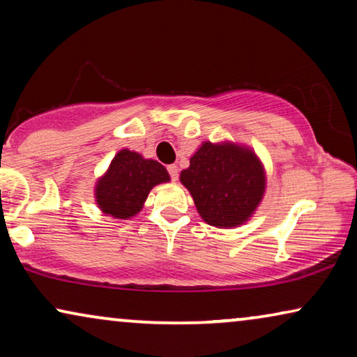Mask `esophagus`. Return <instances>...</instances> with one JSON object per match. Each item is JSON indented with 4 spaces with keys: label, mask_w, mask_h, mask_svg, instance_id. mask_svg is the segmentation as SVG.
<instances>
[{
    "label": "esophagus",
    "mask_w": 357,
    "mask_h": 357,
    "mask_svg": "<svg viewBox=\"0 0 357 357\" xmlns=\"http://www.w3.org/2000/svg\"><path fill=\"white\" fill-rule=\"evenodd\" d=\"M167 170L170 174V177H172V180H177L178 178V167L175 164H170L167 165Z\"/></svg>",
    "instance_id": "1"
}]
</instances>
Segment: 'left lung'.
Wrapping results in <instances>:
<instances>
[{"label":"left lung","instance_id":"obj_1","mask_svg":"<svg viewBox=\"0 0 357 357\" xmlns=\"http://www.w3.org/2000/svg\"><path fill=\"white\" fill-rule=\"evenodd\" d=\"M198 214L209 226L238 227L257 211L266 188V174L255 151L234 141H204L180 172Z\"/></svg>","mask_w":357,"mask_h":357}]
</instances>
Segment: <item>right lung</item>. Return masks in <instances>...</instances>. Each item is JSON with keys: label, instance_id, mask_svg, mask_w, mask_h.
<instances>
[{"label": "right lung", "instance_id": "right-lung-1", "mask_svg": "<svg viewBox=\"0 0 357 357\" xmlns=\"http://www.w3.org/2000/svg\"><path fill=\"white\" fill-rule=\"evenodd\" d=\"M169 180V172L158 160L144 159L135 151L121 149L112 159L105 174L97 178L96 204L107 216L130 219L143 209L151 190Z\"/></svg>", "mask_w": 357, "mask_h": 357}]
</instances>
